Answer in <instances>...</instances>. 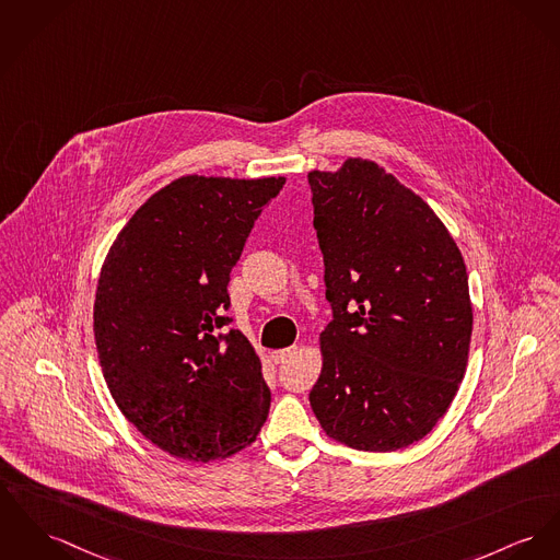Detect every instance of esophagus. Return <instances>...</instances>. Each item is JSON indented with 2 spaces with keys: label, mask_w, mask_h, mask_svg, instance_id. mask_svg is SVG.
Segmentation results:
<instances>
[{
  "label": "esophagus",
  "mask_w": 560,
  "mask_h": 560,
  "mask_svg": "<svg viewBox=\"0 0 560 560\" xmlns=\"http://www.w3.org/2000/svg\"><path fill=\"white\" fill-rule=\"evenodd\" d=\"M295 352H298V346L282 348V350H273V352H271V361H273V363H284V361L291 359Z\"/></svg>",
  "instance_id": "obj_1"
}]
</instances>
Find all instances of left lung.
<instances>
[{"mask_svg":"<svg viewBox=\"0 0 560 560\" xmlns=\"http://www.w3.org/2000/svg\"><path fill=\"white\" fill-rule=\"evenodd\" d=\"M334 320L310 406L339 444L393 452L446 413L474 329L467 267L446 224L370 159L310 172Z\"/></svg>","mask_w":560,"mask_h":560,"instance_id":"left-lung-1","label":"left lung"}]
</instances>
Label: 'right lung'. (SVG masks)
Listing matches in <instances>:
<instances>
[{"mask_svg":"<svg viewBox=\"0 0 560 560\" xmlns=\"http://www.w3.org/2000/svg\"><path fill=\"white\" fill-rule=\"evenodd\" d=\"M287 178L183 176L116 235L93 331L118 410L156 447L208 463L250 446L269 411L253 343L231 318L229 273Z\"/></svg>","mask_w":560,"mask_h":560,"instance_id":"right-lung-1","label":"right lung"}]
</instances>
